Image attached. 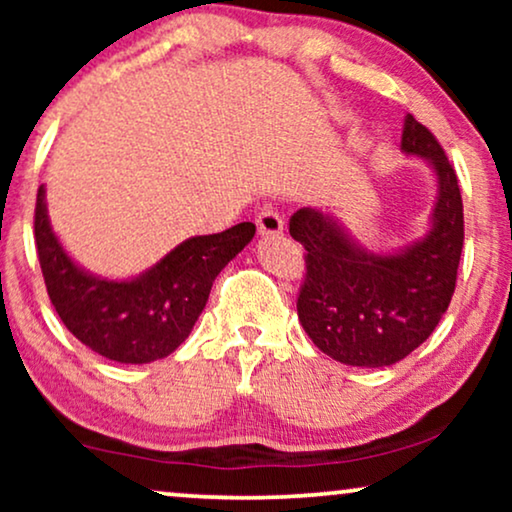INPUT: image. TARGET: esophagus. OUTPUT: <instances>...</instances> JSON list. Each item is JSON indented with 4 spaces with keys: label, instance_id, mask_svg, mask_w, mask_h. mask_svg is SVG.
<instances>
[{
    "label": "esophagus",
    "instance_id": "obj_1",
    "mask_svg": "<svg viewBox=\"0 0 512 512\" xmlns=\"http://www.w3.org/2000/svg\"><path fill=\"white\" fill-rule=\"evenodd\" d=\"M256 226H258V235L261 237H275V235L284 233L282 216H279L277 212H272V209H263V212L258 214Z\"/></svg>",
    "mask_w": 512,
    "mask_h": 512
}]
</instances>
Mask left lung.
I'll list each match as a JSON object with an SVG mask.
<instances>
[{
  "label": "left lung",
  "mask_w": 512,
  "mask_h": 512,
  "mask_svg": "<svg viewBox=\"0 0 512 512\" xmlns=\"http://www.w3.org/2000/svg\"><path fill=\"white\" fill-rule=\"evenodd\" d=\"M401 151L426 160L436 181V200L415 240L373 251L321 207L298 209L289 223L307 251L298 319L314 345L345 366L384 368L415 352L436 331L457 284L464 247L457 174L436 137L410 114Z\"/></svg>",
  "instance_id": "obj_1"
}]
</instances>
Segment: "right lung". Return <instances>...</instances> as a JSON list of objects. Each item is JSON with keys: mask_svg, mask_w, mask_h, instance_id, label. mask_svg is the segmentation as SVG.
<instances>
[{"mask_svg": "<svg viewBox=\"0 0 512 512\" xmlns=\"http://www.w3.org/2000/svg\"><path fill=\"white\" fill-rule=\"evenodd\" d=\"M251 221L214 235H195L139 275H95L62 247L39 186L34 240L48 298L62 324L95 354L118 363H151L170 356L205 310L219 272L254 240Z\"/></svg>", "mask_w": 512, "mask_h": 512, "instance_id": "right-lung-1", "label": "right lung"}]
</instances>
